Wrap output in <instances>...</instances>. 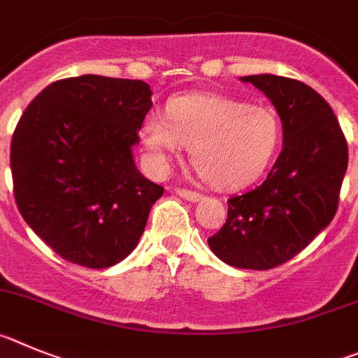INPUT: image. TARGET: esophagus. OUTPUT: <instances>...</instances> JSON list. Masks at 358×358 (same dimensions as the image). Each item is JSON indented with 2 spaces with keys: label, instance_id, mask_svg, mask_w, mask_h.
<instances>
[{
  "label": "esophagus",
  "instance_id": "34e87169",
  "mask_svg": "<svg viewBox=\"0 0 358 358\" xmlns=\"http://www.w3.org/2000/svg\"><path fill=\"white\" fill-rule=\"evenodd\" d=\"M175 192L180 196V198L187 199V201L198 203L199 199H203V196L199 194V192H196V191H187V189H176Z\"/></svg>",
  "mask_w": 358,
  "mask_h": 358
}]
</instances>
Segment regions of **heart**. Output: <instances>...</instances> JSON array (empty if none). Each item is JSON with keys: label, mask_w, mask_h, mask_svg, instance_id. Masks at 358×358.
Here are the masks:
<instances>
[{"label": "heart", "mask_w": 358, "mask_h": 358, "mask_svg": "<svg viewBox=\"0 0 358 358\" xmlns=\"http://www.w3.org/2000/svg\"><path fill=\"white\" fill-rule=\"evenodd\" d=\"M282 123L271 108L214 94L169 99L166 117L150 114L141 130L153 171L164 173L182 146L208 185L237 189L259 178L282 144Z\"/></svg>", "instance_id": "heart-1"}]
</instances>
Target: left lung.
I'll return each instance as SVG.
<instances>
[{
	"mask_svg": "<svg viewBox=\"0 0 358 358\" xmlns=\"http://www.w3.org/2000/svg\"><path fill=\"white\" fill-rule=\"evenodd\" d=\"M241 82L275 105L283 146L259 187L228 199L227 223L208 246L228 266L262 271L291 260L331 223L348 144L334 110L312 87L267 73Z\"/></svg>",
	"mask_w": 358,
	"mask_h": 358,
	"instance_id": "obj_1",
	"label": "left lung"
}]
</instances>
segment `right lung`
Returning <instances> with one entry per match:
<instances>
[{"mask_svg": "<svg viewBox=\"0 0 358 358\" xmlns=\"http://www.w3.org/2000/svg\"><path fill=\"white\" fill-rule=\"evenodd\" d=\"M151 94L143 80L75 76L50 83L19 119L17 208L67 262L103 269L127 259L164 194L134 160Z\"/></svg>", "mask_w": 358, "mask_h": 358, "instance_id": "1", "label": "right lung"}]
</instances>
